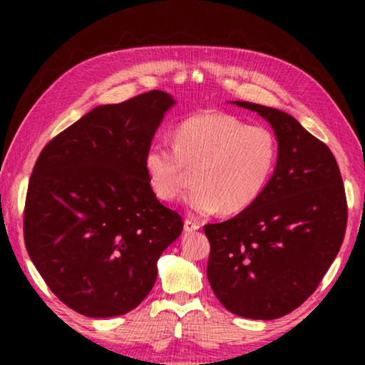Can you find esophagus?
Instances as JSON below:
<instances>
[{
	"label": "esophagus",
	"instance_id": "1",
	"mask_svg": "<svg viewBox=\"0 0 365 365\" xmlns=\"http://www.w3.org/2000/svg\"><path fill=\"white\" fill-rule=\"evenodd\" d=\"M200 222L193 220L191 217H187L185 219V230L187 232H195V230H200Z\"/></svg>",
	"mask_w": 365,
	"mask_h": 365
}]
</instances>
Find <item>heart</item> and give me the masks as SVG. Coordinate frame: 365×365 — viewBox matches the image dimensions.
<instances>
[{
    "instance_id": "b5f03b06",
    "label": "heart",
    "mask_w": 365,
    "mask_h": 365,
    "mask_svg": "<svg viewBox=\"0 0 365 365\" xmlns=\"http://www.w3.org/2000/svg\"><path fill=\"white\" fill-rule=\"evenodd\" d=\"M279 160V140L265 127L224 113H201L178 123L174 146L156 141L143 158L150 188L175 200L190 182V209L200 215L240 214L264 193Z\"/></svg>"
}]
</instances>
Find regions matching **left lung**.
<instances>
[{"label":"left lung","instance_id":"left-lung-1","mask_svg":"<svg viewBox=\"0 0 365 365\" xmlns=\"http://www.w3.org/2000/svg\"><path fill=\"white\" fill-rule=\"evenodd\" d=\"M267 120L279 160L255 205L205 225L207 280L227 311L272 320L299 307L341 248L348 205L330 148L283 110L235 101Z\"/></svg>","mask_w":365,"mask_h":365}]
</instances>
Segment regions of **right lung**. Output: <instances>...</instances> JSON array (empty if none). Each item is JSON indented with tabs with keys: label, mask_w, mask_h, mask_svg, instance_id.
Instances as JSON below:
<instances>
[{
	"label": "right lung",
	"mask_w": 365,
	"mask_h": 365,
	"mask_svg": "<svg viewBox=\"0 0 365 365\" xmlns=\"http://www.w3.org/2000/svg\"><path fill=\"white\" fill-rule=\"evenodd\" d=\"M172 96L153 90L91 109L43 148L30 175L24 240L58 298L86 317L127 314L156 282L182 215L160 205L143 158Z\"/></svg>",
	"instance_id": "1"
}]
</instances>
